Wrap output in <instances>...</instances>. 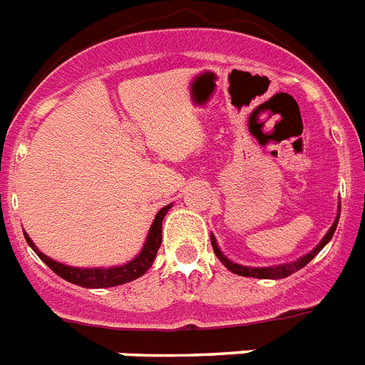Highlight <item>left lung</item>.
<instances>
[{
	"label": "left lung",
	"instance_id": "obj_1",
	"mask_svg": "<svg viewBox=\"0 0 365 365\" xmlns=\"http://www.w3.org/2000/svg\"><path fill=\"white\" fill-rule=\"evenodd\" d=\"M339 212H341V201L338 203V215H336V220H334V224L330 225V230L327 231V235L323 237V240L315 246V248L312 250V252H308V254H304L302 257L294 259V261H289V263H282V264H272V267H246V264H239L235 263V261H231V259L225 257L224 254H222V250L218 248V242H216L215 235L210 233V244H212V250H215L216 257L222 261V264H224L225 269H230L233 274H239V276H246V278H259V279H282V278H287V276H291L293 272H297V270L304 269L306 264L312 261L315 255L321 252V250L327 246L328 242H330V239L334 237V231H336V227H338V222H339Z\"/></svg>",
	"mask_w": 365,
	"mask_h": 365
}]
</instances>
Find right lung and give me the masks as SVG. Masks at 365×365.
I'll return each mask as SVG.
<instances>
[{
    "label": "right lung",
    "mask_w": 365,
    "mask_h": 365,
    "mask_svg": "<svg viewBox=\"0 0 365 365\" xmlns=\"http://www.w3.org/2000/svg\"><path fill=\"white\" fill-rule=\"evenodd\" d=\"M171 209V205H165L162 207L158 212H156L153 224H150V230L147 233L145 244L143 248L140 250V254L135 255L132 261L125 264H117V267H95V269H80V267H68V264H63L59 261H53L52 257H48L41 252V250L35 246L29 235L24 233L27 244L31 246V250L38 257L44 261V263L57 274L61 276L63 279H67L71 284L80 285V287L87 289H104V287H115V285L128 284L132 279L140 278L147 270L153 267L155 263V257L158 254V248L162 244V220L168 215V210Z\"/></svg>",
    "instance_id": "obj_1"
}]
</instances>
